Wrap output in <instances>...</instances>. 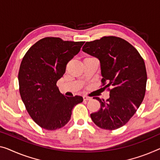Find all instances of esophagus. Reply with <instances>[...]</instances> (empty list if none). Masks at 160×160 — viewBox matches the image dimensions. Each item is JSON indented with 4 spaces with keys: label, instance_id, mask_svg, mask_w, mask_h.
<instances>
[{
    "label": "esophagus",
    "instance_id": "obj_1",
    "mask_svg": "<svg viewBox=\"0 0 160 160\" xmlns=\"http://www.w3.org/2000/svg\"><path fill=\"white\" fill-rule=\"evenodd\" d=\"M83 100H84V101H88V100H91V99H92L91 97H87V96H84V97H83Z\"/></svg>",
    "mask_w": 160,
    "mask_h": 160
}]
</instances>
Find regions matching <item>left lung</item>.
<instances>
[{
	"label": "left lung",
	"mask_w": 160,
	"mask_h": 160,
	"mask_svg": "<svg viewBox=\"0 0 160 160\" xmlns=\"http://www.w3.org/2000/svg\"><path fill=\"white\" fill-rule=\"evenodd\" d=\"M82 51L99 60L102 82L109 90L107 100L94 97L101 107L91 118L102 129L120 128L133 117L145 95L147 76L143 58L133 46L116 36L87 42Z\"/></svg>",
	"instance_id": "8db88e82"
}]
</instances>
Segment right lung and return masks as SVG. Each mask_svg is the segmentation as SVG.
I'll return each instance as SVG.
<instances>
[{
  "label": "right lung",
  "mask_w": 160,
  "mask_h": 160,
  "mask_svg": "<svg viewBox=\"0 0 160 160\" xmlns=\"http://www.w3.org/2000/svg\"><path fill=\"white\" fill-rule=\"evenodd\" d=\"M83 43L44 38L23 58L18 72L19 92L29 115L43 129L52 131L65 126L74 106L83 102L81 96L68 97L61 94L56 83Z\"/></svg>",
  "instance_id": "1"
}]
</instances>
